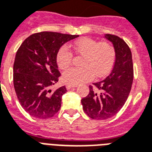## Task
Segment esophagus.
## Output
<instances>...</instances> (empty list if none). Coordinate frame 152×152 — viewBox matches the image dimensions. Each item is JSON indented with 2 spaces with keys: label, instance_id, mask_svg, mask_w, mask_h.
Here are the masks:
<instances>
[{
  "label": "esophagus",
  "instance_id": "esophagus-1",
  "mask_svg": "<svg viewBox=\"0 0 152 152\" xmlns=\"http://www.w3.org/2000/svg\"><path fill=\"white\" fill-rule=\"evenodd\" d=\"M77 86H75V85H66V89H71V88H75V87H77Z\"/></svg>",
  "mask_w": 152,
  "mask_h": 152
}]
</instances>
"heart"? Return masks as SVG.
Here are the masks:
<instances>
[{
	"instance_id": "1",
	"label": "heart",
	"mask_w": 152,
	"mask_h": 152,
	"mask_svg": "<svg viewBox=\"0 0 152 152\" xmlns=\"http://www.w3.org/2000/svg\"><path fill=\"white\" fill-rule=\"evenodd\" d=\"M75 52L82 56V67H71L63 75V81L66 84L79 85L94 77H102L110 72L116 59L113 46L107 42H97L90 38H82L74 43ZM73 54L67 46L58 50L56 62L58 67L65 70L71 64Z\"/></svg>"
}]
</instances>
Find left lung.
Masks as SVG:
<instances>
[{
    "instance_id": "left-lung-1",
    "label": "left lung",
    "mask_w": 152,
    "mask_h": 152,
    "mask_svg": "<svg viewBox=\"0 0 152 152\" xmlns=\"http://www.w3.org/2000/svg\"><path fill=\"white\" fill-rule=\"evenodd\" d=\"M113 43L116 59L110 75L101 82L89 86V93L82 99V109L94 120H106L116 115L124 106L133 81V63L130 48L120 37L104 36Z\"/></svg>"
}]
</instances>
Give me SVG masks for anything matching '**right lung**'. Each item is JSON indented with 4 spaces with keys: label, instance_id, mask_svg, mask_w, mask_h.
I'll list each match as a JSON object with an SVG mask.
<instances>
[{
    "label": "right lung",
    "instance_id": "1",
    "mask_svg": "<svg viewBox=\"0 0 152 152\" xmlns=\"http://www.w3.org/2000/svg\"><path fill=\"white\" fill-rule=\"evenodd\" d=\"M77 36L42 31L28 37L17 50L13 65L14 89L21 106L31 116L50 118L61 108L66 88L50 89L61 75L56 55L64 43Z\"/></svg>",
    "mask_w": 152,
    "mask_h": 152
}]
</instances>
